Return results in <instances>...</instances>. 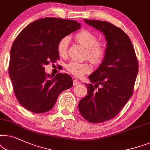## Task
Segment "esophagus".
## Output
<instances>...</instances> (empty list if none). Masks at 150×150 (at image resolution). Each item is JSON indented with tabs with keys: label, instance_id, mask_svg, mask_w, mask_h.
Here are the masks:
<instances>
[{
	"label": "esophagus",
	"instance_id": "obj_1",
	"mask_svg": "<svg viewBox=\"0 0 150 150\" xmlns=\"http://www.w3.org/2000/svg\"><path fill=\"white\" fill-rule=\"evenodd\" d=\"M79 83H81V82H79L78 80H77V79H74L73 80V85L74 86H76V85H78Z\"/></svg>",
	"mask_w": 150,
	"mask_h": 150
}]
</instances>
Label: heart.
Masks as SVG:
<instances>
[{"mask_svg":"<svg viewBox=\"0 0 150 150\" xmlns=\"http://www.w3.org/2000/svg\"><path fill=\"white\" fill-rule=\"evenodd\" d=\"M77 42L81 44L86 49V57L94 64H99L104 60L106 55V48L103 43L97 42V37L86 29L79 31L75 35ZM70 42L69 37L63 38L57 45V53L61 57H65L67 54L68 47ZM66 68L70 73L75 77H81L85 74L91 71V67L88 63H79L71 62L67 64Z\"/></svg>","mask_w":150,"mask_h":150,"instance_id":"obj_1","label":"heart"}]
</instances>
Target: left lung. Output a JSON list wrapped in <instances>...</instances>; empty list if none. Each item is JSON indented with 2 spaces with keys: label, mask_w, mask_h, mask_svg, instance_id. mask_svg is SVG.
<instances>
[{
  "label": "left lung",
  "mask_w": 150,
  "mask_h": 150,
  "mask_svg": "<svg viewBox=\"0 0 150 150\" xmlns=\"http://www.w3.org/2000/svg\"><path fill=\"white\" fill-rule=\"evenodd\" d=\"M84 21L102 32L107 42L104 60L89 75L91 83H85L87 95L79 102V112L83 118L99 123L115 117L130 99L139 65L130 39L122 29L108 22Z\"/></svg>",
  "instance_id": "8db88e82"
}]
</instances>
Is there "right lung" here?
Instances as JSON below:
<instances>
[{
  "mask_svg": "<svg viewBox=\"0 0 150 150\" xmlns=\"http://www.w3.org/2000/svg\"><path fill=\"white\" fill-rule=\"evenodd\" d=\"M81 27L73 20L44 18L30 23L19 33L10 52L9 74L18 102L28 110L43 113L54 106L62 92L73 85L67 73L51 75L45 65L59 59L57 45Z\"/></svg>",
  "mask_w": 150,
  "mask_h": 150,
  "instance_id": "obj_1",
  "label": "right lung"
}]
</instances>
